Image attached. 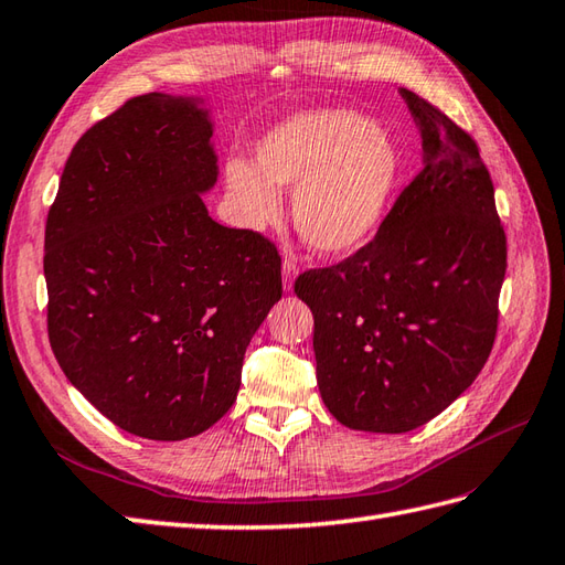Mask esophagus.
<instances>
[{
    "label": "esophagus",
    "instance_id": "34e87169",
    "mask_svg": "<svg viewBox=\"0 0 565 565\" xmlns=\"http://www.w3.org/2000/svg\"><path fill=\"white\" fill-rule=\"evenodd\" d=\"M295 278H297V263H295V258H285V263H282V287L287 292L292 290Z\"/></svg>",
    "mask_w": 565,
    "mask_h": 565
}]
</instances>
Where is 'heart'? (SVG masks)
Here are the masks:
<instances>
[{
	"instance_id": "obj_1",
	"label": "heart",
	"mask_w": 565,
	"mask_h": 565,
	"mask_svg": "<svg viewBox=\"0 0 565 565\" xmlns=\"http://www.w3.org/2000/svg\"><path fill=\"white\" fill-rule=\"evenodd\" d=\"M398 181L394 137L348 108L299 110L266 132L256 164L242 157L224 164V183L248 230L275 227L280 191H292L295 230L326 258L355 254L377 234Z\"/></svg>"
}]
</instances>
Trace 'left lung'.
I'll list each match as a JSON object with an SVG mask.
<instances>
[{
    "mask_svg": "<svg viewBox=\"0 0 565 565\" xmlns=\"http://www.w3.org/2000/svg\"><path fill=\"white\" fill-rule=\"evenodd\" d=\"M398 94L420 135V173L367 246L295 282L315 315L326 408L350 430L388 435L420 428L471 386L508 266L479 147L420 96Z\"/></svg>",
    "mask_w": 565,
    "mask_h": 565,
    "instance_id": "left-lung-1",
    "label": "left lung"
}]
</instances>
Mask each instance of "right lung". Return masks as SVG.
Listing matches in <instances>:
<instances>
[{
	"mask_svg": "<svg viewBox=\"0 0 565 565\" xmlns=\"http://www.w3.org/2000/svg\"><path fill=\"white\" fill-rule=\"evenodd\" d=\"M212 137L205 98H132L74 145L45 224L60 367L147 440H188L232 408L250 338L282 297L275 246L207 215Z\"/></svg>",
	"mask_w": 565,
	"mask_h": 565,
	"instance_id": "right-lung-1",
	"label": "right lung"
}]
</instances>
